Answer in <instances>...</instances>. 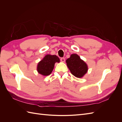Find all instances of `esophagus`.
Segmentation results:
<instances>
[{
	"label": "esophagus",
	"mask_w": 122,
	"mask_h": 122,
	"mask_svg": "<svg viewBox=\"0 0 122 122\" xmlns=\"http://www.w3.org/2000/svg\"><path fill=\"white\" fill-rule=\"evenodd\" d=\"M61 62H65V58H64V57H61Z\"/></svg>",
	"instance_id": "obj_1"
}]
</instances>
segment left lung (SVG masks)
I'll return each instance as SVG.
<instances>
[{
  "mask_svg": "<svg viewBox=\"0 0 122 122\" xmlns=\"http://www.w3.org/2000/svg\"><path fill=\"white\" fill-rule=\"evenodd\" d=\"M66 63L72 74L77 78H81L87 72V65L76 54H71Z\"/></svg>",
  "mask_w": 122,
  "mask_h": 122,
  "instance_id": "1",
  "label": "left lung"
}]
</instances>
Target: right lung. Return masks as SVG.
Masks as SVG:
<instances>
[{
    "label": "right lung",
    "instance_id": "add662e5",
    "mask_svg": "<svg viewBox=\"0 0 122 122\" xmlns=\"http://www.w3.org/2000/svg\"><path fill=\"white\" fill-rule=\"evenodd\" d=\"M60 61V58L56 55L47 54L38 63L37 71L43 76L49 75L52 72L55 62Z\"/></svg>",
    "mask_w": 122,
    "mask_h": 122
}]
</instances>
